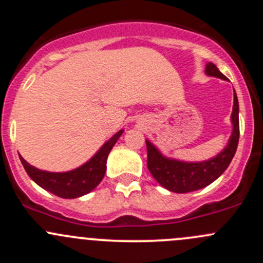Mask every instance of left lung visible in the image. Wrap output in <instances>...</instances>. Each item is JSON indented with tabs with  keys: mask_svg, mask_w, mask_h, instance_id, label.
Segmentation results:
<instances>
[{
	"mask_svg": "<svg viewBox=\"0 0 263 263\" xmlns=\"http://www.w3.org/2000/svg\"><path fill=\"white\" fill-rule=\"evenodd\" d=\"M208 76L226 80L213 63L206 64ZM232 134L223 151L213 159L200 162H186L165 157L149 141L147 144V167L155 179L166 190L177 194L196 191L216 181L231 162L239 143V102L234 90V107L231 114Z\"/></svg>",
	"mask_w": 263,
	"mask_h": 263,
	"instance_id": "obj_1",
	"label": "left lung"
}]
</instances>
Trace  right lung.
Returning <instances> with one entry per match:
<instances>
[{"instance_id":"right-lung-1","label":"right lung","mask_w":263,"mask_h":263,"mask_svg":"<svg viewBox=\"0 0 263 263\" xmlns=\"http://www.w3.org/2000/svg\"><path fill=\"white\" fill-rule=\"evenodd\" d=\"M122 133L124 130L117 132L89 161L73 171L64 172V173H51V172L40 171L37 167L32 166L22 156L21 161L27 174L40 187L63 199H74V197L89 194L101 183L106 173L107 157Z\"/></svg>"}]
</instances>
